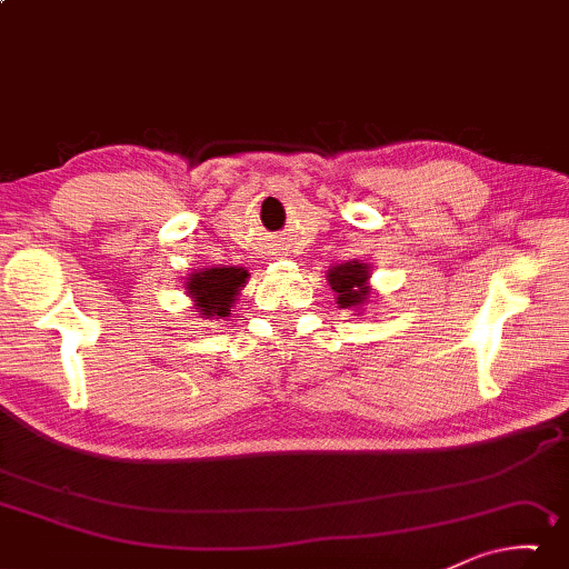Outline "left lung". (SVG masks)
<instances>
[{
	"label": "left lung",
	"mask_w": 569,
	"mask_h": 569,
	"mask_svg": "<svg viewBox=\"0 0 569 569\" xmlns=\"http://www.w3.org/2000/svg\"><path fill=\"white\" fill-rule=\"evenodd\" d=\"M367 266L357 263V260H349V263L329 270L331 291L337 293L341 309H347V306H362L367 301Z\"/></svg>",
	"instance_id": "1"
}]
</instances>
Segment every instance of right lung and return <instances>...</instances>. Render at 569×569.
<instances>
[{
  "instance_id": "right-lung-1",
  "label": "right lung",
  "mask_w": 569,
  "mask_h": 569,
  "mask_svg": "<svg viewBox=\"0 0 569 569\" xmlns=\"http://www.w3.org/2000/svg\"><path fill=\"white\" fill-rule=\"evenodd\" d=\"M248 281L242 268H204L187 281L189 296L200 306L202 317H228L236 296Z\"/></svg>"
}]
</instances>
